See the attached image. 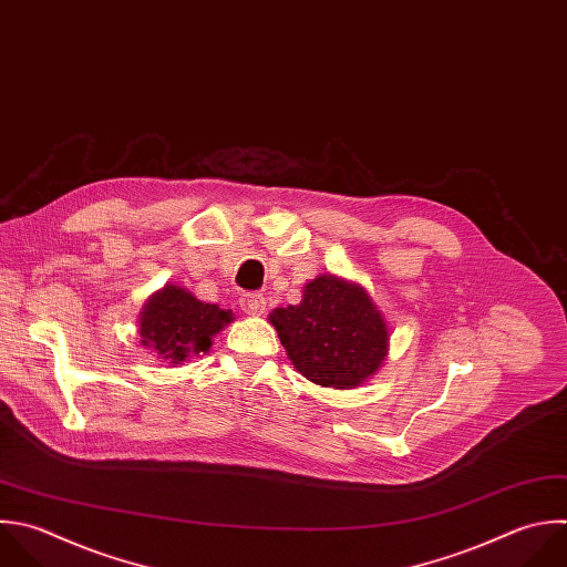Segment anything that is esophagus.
Masks as SVG:
<instances>
[{
	"instance_id": "obj_1",
	"label": "esophagus",
	"mask_w": 567,
	"mask_h": 567,
	"mask_svg": "<svg viewBox=\"0 0 567 567\" xmlns=\"http://www.w3.org/2000/svg\"><path fill=\"white\" fill-rule=\"evenodd\" d=\"M239 303H241V310H244L246 315H252V317L264 315V310H266V299H264V295H259V292H248V295H244Z\"/></svg>"
}]
</instances>
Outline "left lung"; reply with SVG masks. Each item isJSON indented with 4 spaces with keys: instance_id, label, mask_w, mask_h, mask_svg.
<instances>
[{
    "instance_id": "8db88e82",
    "label": "left lung",
    "mask_w": 567,
    "mask_h": 567,
    "mask_svg": "<svg viewBox=\"0 0 567 567\" xmlns=\"http://www.w3.org/2000/svg\"><path fill=\"white\" fill-rule=\"evenodd\" d=\"M292 365L323 388H357L388 354V326L365 288L334 275L303 286L299 306L270 312Z\"/></svg>"
}]
</instances>
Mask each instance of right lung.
I'll list each match as a JSON object with an SVG mask.
<instances>
[{
  "label": "right lung",
  "instance_id": "add662e5",
  "mask_svg": "<svg viewBox=\"0 0 567 567\" xmlns=\"http://www.w3.org/2000/svg\"><path fill=\"white\" fill-rule=\"evenodd\" d=\"M233 321L230 310L204 303L182 286H164L146 301L140 315L142 343L168 363L208 352L213 337Z\"/></svg>",
  "mask_w": 567,
  "mask_h": 567
}]
</instances>
